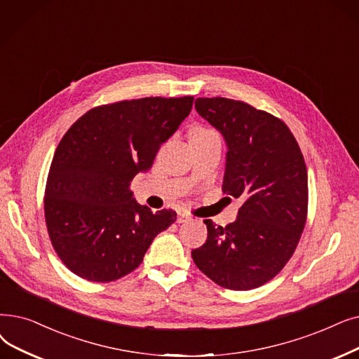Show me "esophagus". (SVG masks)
I'll use <instances>...</instances> for the list:
<instances>
[{
	"instance_id": "1",
	"label": "esophagus",
	"mask_w": 359,
	"mask_h": 359,
	"mask_svg": "<svg viewBox=\"0 0 359 359\" xmlns=\"http://www.w3.org/2000/svg\"><path fill=\"white\" fill-rule=\"evenodd\" d=\"M188 220H191V215H188L186 212H177V223H184V222H188Z\"/></svg>"
}]
</instances>
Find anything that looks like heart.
<instances>
[{"label": "heart", "mask_w": 359, "mask_h": 359, "mask_svg": "<svg viewBox=\"0 0 359 359\" xmlns=\"http://www.w3.org/2000/svg\"><path fill=\"white\" fill-rule=\"evenodd\" d=\"M194 132H205V130H202V129H196V130H194Z\"/></svg>", "instance_id": "obj_1"}]
</instances>
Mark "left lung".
I'll return each instance as SVG.
<instances>
[{
    "mask_svg": "<svg viewBox=\"0 0 359 359\" xmlns=\"http://www.w3.org/2000/svg\"><path fill=\"white\" fill-rule=\"evenodd\" d=\"M195 108L226 142L224 192L245 202L224 227L205 220L207 241L192 258L217 285L251 290L282 271L301 239L308 208L302 152L282 120L249 104L196 98Z\"/></svg>",
    "mask_w": 359,
    "mask_h": 359,
    "instance_id": "obj_1",
    "label": "left lung"
}]
</instances>
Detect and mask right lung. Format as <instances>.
<instances>
[{
    "label": "right lung",
    "instance_id": "add662e5",
    "mask_svg": "<svg viewBox=\"0 0 359 359\" xmlns=\"http://www.w3.org/2000/svg\"><path fill=\"white\" fill-rule=\"evenodd\" d=\"M194 97L141 98L92 108L57 147L45 189V222L66 267L89 282H113L142 262L176 212H152L130 182L189 116Z\"/></svg>",
    "mask_w": 359,
    "mask_h": 359
}]
</instances>
